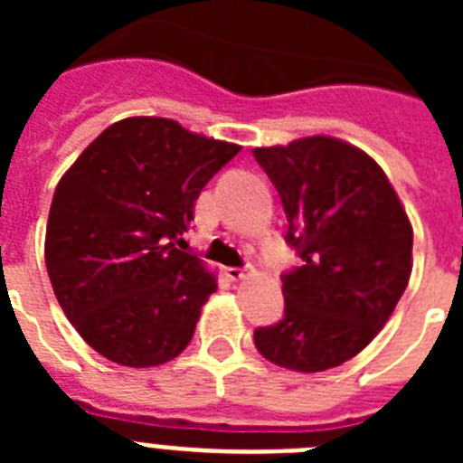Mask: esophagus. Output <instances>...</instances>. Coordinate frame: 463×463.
<instances>
[{"label":"esophagus","instance_id":"obj_1","mask_svg":"<svg viewBox=\"0 0 463 463\" xmlns=\"http://www.w3.org/2000/svg\"><path fill=\"white\" fill-rule=\"evenodd\" d=\"M250 273V269H245V267H229L227 269V278L229 280H243L245 276Z\"/></svg>","mask_w":463,"mask_h":463}]
</instances>
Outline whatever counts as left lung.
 <instances>
[{
  "label": "left lung",
  "mask_w": 463,
  "mask_h": 463,
  "mask_svg": "<svg viewBox=\"0 0 463 463\" xmlns=\"http://www.w3.org/2000/svg\"><path fill=\"white\" fill-rule=\"evenodd\" d=\"M288 215L301 260L280 276L285 310L255 329L282 369L317 373L362 353L406 292L412 227L387 175L366 153L329 137L255 148Z\"/></svg>",
  "instance_id": "8db88e82"
}]
</instances>
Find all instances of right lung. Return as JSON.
<instances>
[{
  "label": "right lung",
  "mask_w": 463,
  "mask_h": 463,
  "mask_svg": "<svg viewBox=\"0 0 463 463\" xmlns=\"http://www.w3.org/2000/svg\"><path fill=\"white\" fill-rule=\"evenodd\" d=\"M239 150L166 118H127L62 175L46 269L69 322L106 359L146 369L192 341L218 282L174 241L190 229L196 196Z\"/></svg>",
  "instance_id": "right-lung-1"
}]
</instances>
